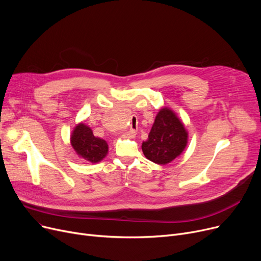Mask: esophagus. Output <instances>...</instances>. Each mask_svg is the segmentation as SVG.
<instances>
[{"label":"esophagus","mask_w":261,"mask_h":261,"mask_svg":"<svg viewBox=\"0 0 261 261\" xmlns=\"http://www.w3.org/2000/svg\"><path fill=\"white\" fill-rule=\"evenodd\" d=\"M135 136H136V130H134V129H129V130L126 132V134H125V137H126V138H135Z\"/></svg>","instance_id":"1"}]
</instances>
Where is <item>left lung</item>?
Listing matches in <instances>:
<instances>
[{
    "label": "left lung",
    "mask_w": 261,
    "mask_h": 261,
    "mask_svg": "<svg viewBox=\"0 0 261 261\" xmlns=\"http://www.w3.org/2000/svg\"><path fill=\"white\" fill-rule=\"evenodd\" d=\"M188 135L177 115L168 107H163L156 116L147 140L142 143L143 154L154 163H170L185 150Z\"/></svg>",
    "instance_id": "obj_1"
}]
</instances>
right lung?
I'll use <instances>...</instances> for the list:
<instances>
[{"label": "right lung", "mask_w": 261, "mask_h": 261, "mask_svg": "<svg viewBox=\"0 0 261 261\" xmlns=\"http://www.w3.org/2000/svg\"><path fill=\"white\" fill-rule=\"evenodd\" d=\"M70 143L81 158L91 163H98L109 152V145L101 138L95 137L93 130L84 123L74 127L70 136Z\"/></svg>", "instance_id": "1"}]
</instances>
